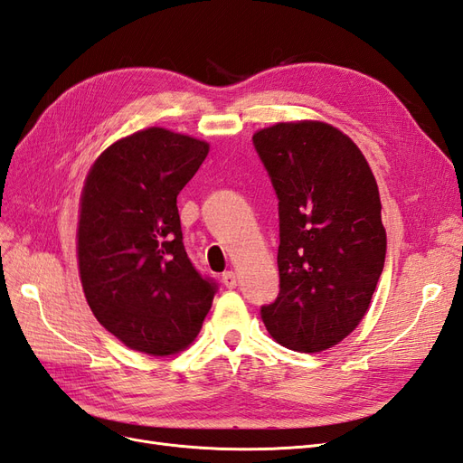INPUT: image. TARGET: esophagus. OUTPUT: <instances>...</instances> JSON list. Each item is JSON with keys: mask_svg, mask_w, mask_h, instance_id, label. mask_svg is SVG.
Listing matches in <instances>:
<instances>
[{"mask_svg": "<svg viewBox=\"0 0 463 463\" xmlns=\"http://www.w3.org/2000/svg\"><path fill=\"white\" fill-rule=\"evenodd\" d=\"M222 284L226 286L228 289H233V288L237 286V276H235V272H232V270L223 272V274H222Z\"/></svg>", "mask_w": 463, "mask_h": 463, "instance_id": "obj_1", "label": "esophagus"}]
</instances>
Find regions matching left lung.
Instances as JSON below:
<instances>
[{
  "instance_id": "8db88e82",
  "label": "left lung",
  "mask_w": 463,
  "mask_h": 463,
  "mask_svg": "<svg viewBox=\"0 0 463 463\" xmlns=\"http://www.w3.org/2000/svg\"><path fill=\"white\" fill-rule=\"evenodd\" d=\"M253 145L279 216V293L260 317L278 344L322 352L355 330L384 269L376 181L357 145L328 123H276Z\"/></svg>"
}]
</instances>
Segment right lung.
Listing matches in <instances>:
<instances>
[{
    "mask_svg": "<svg viewBox=\"0 0 463 463\" xmlns=\"http://www.w3.org/2000/svg\"><path fill=\"white\" fill-rule=\"evenodd\" d=\"M208 154L199 138L150 128L92 164L80 194L79 272L100 325L148 355L185 349L218 284L187 257L177 194Z\"/></svg>",
    "mask_w": 463,
    "mask_h": 463,
    "instance_id": "1",
    "label": "right lung"
}]
</instances>
